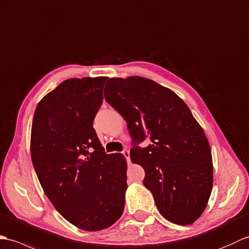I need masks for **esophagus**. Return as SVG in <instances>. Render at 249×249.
Wrapping results in <instances>:
<instances>
[{"mask_svg": "<svg viewBox=\"0 0 249 249\" xmlns=\"http://www.w3.org/2000/svg\"><path fill=\"white\" fill-rule=\"evenodd\" d=\"M123 154H124V157L126 159V161H128V163H130V152H129V150H126V149H124V150L123 151Z\"/></svg>", "mask_w": 249, "mask_h": 249, "instance_id": "esophagus-1", "label": "esophagus"}]
</instances>
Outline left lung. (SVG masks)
I'll return each mask as SVG.
<instances>
[{"label": "left lung", "instance_id": "left-lung-1", "mask_svg": "<svg viewBox=\"0 0 249 249\" xmlns=\"http://www.w3.org/2000/svg\"><path fill=\"white\" fill-rule=\"evenodd\" d=\"M104 97L126 121L130 157L145 170L143 185L163 216L190 225L202 214L213 184L209 142L191 109L176 93L141 76L109 79ZM152 142L145 148L138 145Z\"/></svg>", "mask_w": 249, "mask_h": 249}]
</instances>
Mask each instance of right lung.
<instances>
[{
	"mask_svg": "<svg viewBox=\"0 0 249 249\" xmlns=\"http://www.w3.org/2000/svg\"><path fill=\"white\" fill-rule=\"evenodd\" d=\"M107 78L69 79L37 104L31 156L43 192L58 213L82 230L106 229L121 216L126 161L107 154L92 124Z\"/></svg>",
	"mask_w": 249,
	"mask_h": 249,
	"instance_id": "right-lung-1",
	"label": "right lung"
}]
</instances>
